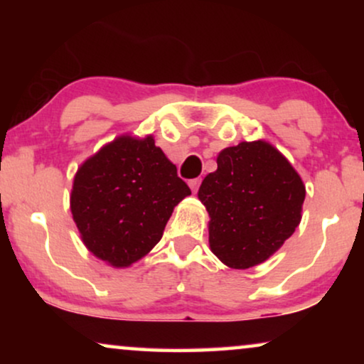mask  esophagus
Masks as SVG:
<instances>
[{
	"label": "esophagus",
	"instance_id": "obj_1",
	"mask_svg": "<svg viewBox=\"0 0 364 364\" xmlns=\"http://www.w3.org/2000/svg\"><path fill=\"white\" fill-rule=\"evenodd\" d=\"M198 186H200V178H192V181H188V187L192 188L193 193L198 191Z\"/></svg>",
	"mask_w": 364,
	"mask_h": 364
}]
</instances>
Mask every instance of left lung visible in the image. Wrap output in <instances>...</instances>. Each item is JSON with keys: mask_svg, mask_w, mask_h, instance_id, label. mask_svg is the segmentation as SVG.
I'll return each instance as SVG.
<instances>
[{"mask_svg": "<svg viewBox=\"0 0 364 364\" xmlns=\"http://www.w3.org/2000/svg\"><path fill=\"white\" fill-rule=\"evenodd\" d=\"M208 245L223 265L245 270L268 260L301 222L306 191L300 173L267 141H243L217 156L198 188Z\"/></svg>", "mask_w": 364, "mask_h": 364, "instance_id": "obj_1", "label": "left lung"}]
</instances>
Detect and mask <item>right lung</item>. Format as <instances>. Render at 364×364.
<instances>
[{
  "label": "right lung",
  "mask_w": 364,
  "mask_h": 364,
  "mask_svg": "<svg viewBox=\"0 0 364 364\" xmlns=\"http://www.w3.org/2000/svg\"><path fill=\"white\" fill-rule=\"evenodd\" d=\"M187 196L191 188L152 136L122 134L79 166L69 205L87 250L127 268L157 245Z\"/></svg>",
  "instance_id": "obj_1"
}]
</instances>
